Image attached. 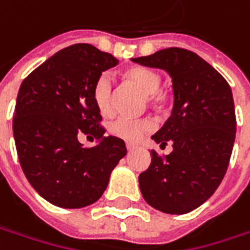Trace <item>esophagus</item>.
Segmentation results:
<instances>
[{
    "label": "esophagus",
    "instance_id": "obj_1",
    "mask_svg": "<svg viewBox=\"0 0 250 250\" xmlns=\"http://www.w3.org/2000/svg\"><path fill=\"white\" fill-rule=\"evenodd\" d=\"M126 149H128V151H133L135 149H138V146L136 145H133V143H126Z\"/></svg>",
    "mask_w": 250,
    "mask_h": 250
}]
</instances>
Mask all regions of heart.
<instances>
[{
    "mask_svg": "<svg viewBox=\"0 0 250 250\" xmlns=\"http://www.w3.org/2000/svg\"><path fill=\"white\" fill-rule=\"evenodd\" d=\"M128 76L138 83L146 93L153 94L161 86V78L151 69L133 68L128 72ZM93 99L101 114L108 115L114 110V76L110 72L101 73L94 83ZM111 135L124 140H139L146 132L153 129V122L150 120H136L126 115H121L110 124Z\"/></svg>",
    "mask_w": 250,
    "mask_h": 250,
    "instance_id": "heart-1",
    "label": "heart"
}]
</instances>
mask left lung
<instances>
[{"mask_svg":"<svg viewBox=\"0 0 250 250\" xmlns=\"http://www.w3.org/2000/svg\"><path fill=\"white\" fill-rule=\"evenodd\" d=\"M132 61L166 71L174 91L171 117L151 136L160 146L172 142L174 150L164 159L150 151L151 163L139 175L142 196L163 213L185 214L202 206L226 175L236 133L232 91L210 63L184 48Z\"/></svg>","mask_w":250,"mask_h":250,"instance_id":"left-lung-1","label":"left lung"}]
</instances>
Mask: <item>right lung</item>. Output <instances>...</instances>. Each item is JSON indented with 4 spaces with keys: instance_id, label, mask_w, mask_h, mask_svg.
<instances>
[{
    "instance_id": "right-lung-1",
    "label": "right lung",
    "mask_w": 250,
    "mask_h": 250,
    "mask_svg": "<svg viewBox=\"0 0 250 250\" xmlns=\"http://www.w3.org/2000/svg\"><path fill=\"white\" fill-rule=\"evenodd\" d=\"M118 60L90 44L55 53L24 79L16 99L14 139L21 167L34 190L62 208L97 202L115 166L126 154L125 142L104 136L94 83ZM96 137L86 149L79 136Z\"/></svg>"
}]
</instances>
